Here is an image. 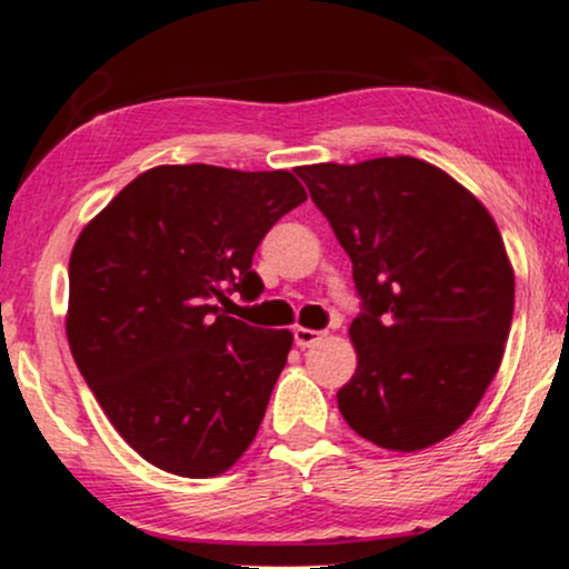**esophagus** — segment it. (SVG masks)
Listing matches in <instances>:
<instances>
[{"instance_id": "esophagus-1", "label": "esophagus", "mask_w": 569, "mask_h": 569, "mask_svg": "<svg viewBox=\"0 0 569 569\" xmlns=\"http://www.w3.org/2000/svg\"><path fill=\"white\" fill-rule=\"evenodd\" d=\"M296 342H298V348H311V346H317V342L325 338V332H321V329H306V327H296Z\"/></svg>"}]
</instances>
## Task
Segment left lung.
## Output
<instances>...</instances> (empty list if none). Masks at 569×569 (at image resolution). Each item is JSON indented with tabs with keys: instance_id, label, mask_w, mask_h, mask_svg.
<instances>
[{
	"instance_id": "left-lung-1",
	"label": "left lung",
	"mask_w": 569,
	"mask_h": 569,
	"mask_svg": "<svg viewBox=\"0 0 569 569\" xmlns=\"http://www.w3.org/2000/svg\"><path fill=\"white\" fill-rule=\"evenodd\" d=\"M353 263L359 369L338 390L350 430L419 451L467 422L501 367L515 273L496 221L417 158L300 166Z\"/></svg>"
}]
</instances>
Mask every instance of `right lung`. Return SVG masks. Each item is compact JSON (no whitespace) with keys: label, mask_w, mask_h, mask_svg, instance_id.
I'll list each match as a JSON object with an SVG mask.
<instances>
[{"label":"right lung","mask_w":569,"mask_h":569,"mask_svg":"<svg viewBox=\"0 0 569 569\" xmlns=\"http://www.w3.org/2000/svg\"><path fill=\"white\" fill-rule=\"evenodd\" d=\"M303 200L290 171L158 166L76 240L70 353L121 438L158 469L213 478L256 438L292 335L216 303L261 296L252 256Z\"/></svg>","instance_id":"add662e5"}]
</instances>
